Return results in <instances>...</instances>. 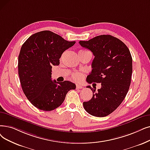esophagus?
Here are the masks:
<instances>
[{"label":"esophagus","instance_id":"34e87169","mask_svg":"<svg viewBox=\"0 0 150 150\" xmlns=\"http://www.w3.org/2000/svg\"><path fill=\"white\" fill-rule=\"evenodd\" d=\"M76 89H82V88H83V86H81V85H79V84H76Z\"/></svg>","mask_w":150,"mask_h":150}]
</instances>
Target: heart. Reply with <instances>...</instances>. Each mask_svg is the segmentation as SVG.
Listing matches in <instances>:
<instances>
[{
  "label": "heart",
  "mask_w": 150,
  "mask_h": 150,
  "mask_svg": "<svg viewBox=\"0 0 150 150\" xmlns=\"http://www.w3.org/2000/svg\"><path fill=\"white\" fill-rule=\"evenodd\" d=\"M80 51H84V50H81ZM71 77H72V79L77 81V82H80L83 80V75L80 73L79 72V71H76V72H74L71 75Z\"/></svg>",
  "instance_id": "1"
}]
</instances>
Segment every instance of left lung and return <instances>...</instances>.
<instances>
[{
	"label": "left lung",
	"instance_id": "1",
	"mask_svg": "<svg viewBox=\"0 0 150 150\" xmlns=\"http://www.w3.org/2000/svg\"><path fill=\"white\" fill-rule=\"evenodd\" d=\"M79 43L94 56L87 82L101 83L97 91L87 86L93 95L90 100L83 102V107L91 115L106 116L120 106L129 91L132 73L131 53L120 39L110 35H99Z\"/></svg>",
	"mask_w": 150,
	"mask_h": 150
}]
</instances>
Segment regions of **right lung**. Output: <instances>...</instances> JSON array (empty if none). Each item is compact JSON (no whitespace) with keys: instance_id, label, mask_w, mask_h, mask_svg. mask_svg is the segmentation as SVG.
<instances>
[{"instance_id":"right-lung-1","label":"right lung","mask_w":150,"mask_h":150,"mask_svg":"<svg viewBox=\"0 0 150 150\" xmlns=\"http://www.w3.org/2000/svg\"><path fill=\"white\" fill-rule=\"evenodd\" d=\"M75 43L53 32L43 30L32 35L22 45L18 56L19 79L25 96L37 108L43 111L56 109L69 91L76 88L70 81L51 80L52 66L59 65L64 51Z\"/></svg>"}]
</instances>
